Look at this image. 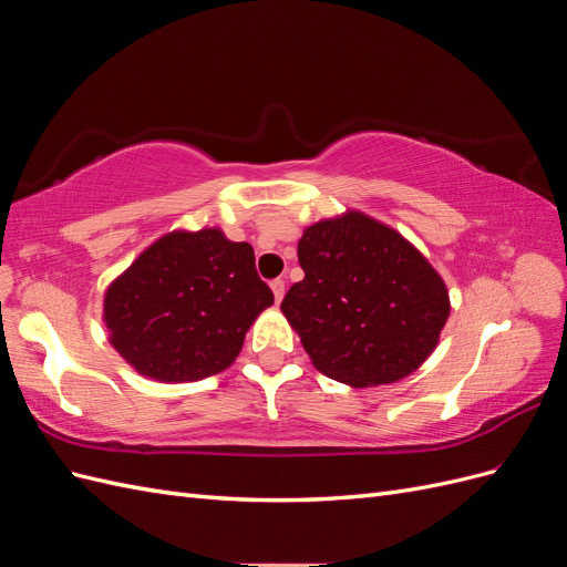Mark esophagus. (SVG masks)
I'll return each instance as SVG.
<instances>
[{"mask_svg": "<svg viewBox=\"0 0 567 567\" xmlns=\"http://www.w3.org/2000/svg\"><path fill=\"white\" fill-rule=\"evenodd\" d=\"M271 293H274V300L281 302L284 300V293H286V281L284 279H274L271 284Z\"/></svg>", "mask_w": 567, "mask_h": 567, "instance_id": "esophagus-1", "label": "esophagus"}]
</instances>
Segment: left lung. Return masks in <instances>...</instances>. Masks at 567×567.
I'll return each instance as SVG.
<instances>
[{"instance_id":"1","label":"left lung","mask_w":567,"mask_h":567,"mask_svg":"<svg viewBox=\"0 0 567 567\" xmlns=\"http://www.w3.org/2000/svg\"><path fill=\"white\" fill-rule=\"evenodd\" d=\"M305 279L281 312L312 364L352 388L406 379L435 350L450 293L406 238L359 210L307 227L298 244Z\"/></svg>"}]
</instances>
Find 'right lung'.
<instances>
[{"label":"right lung","instance_id":"right-lung-1","mask_svg":"<svg viewBox=\"0 0 567 567\" xmlns=\"http://www.w3.org/2000/svg\"><path fill=\"white\" fill-rule=\"evenodd\" d=\"M274 302L252 246L221 229L169 231L109 286L111 346L146 379L192 383L234 364L246 331Z\"/></svg>","mask_w":567,"mask_h":567}]
</instances>
